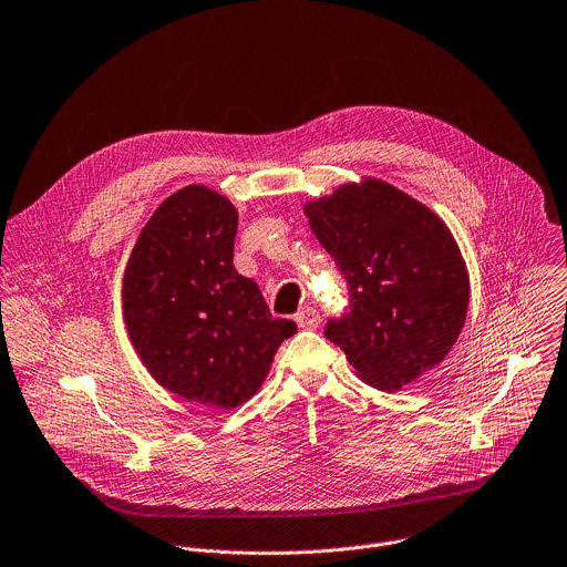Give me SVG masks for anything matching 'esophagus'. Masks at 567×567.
I'll return each instance as SVG.
<instances>
[{"instance_id": "obj_1", "label": "esophagus", "mask_w": 567, "mask_h": 567, "mask_svg": "<svg viewBox=\"0 0 567 567\" xmlns=\"http://www.w3.org/2000/svg\"><path fill=\"white\" fill-rule=\"evenodd\" d=\"M296 322L298 327L302 329H316L320 324V313L313 309V307H302L298 313H296Z\"/></svg>"}]
</instances>
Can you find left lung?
<instances>
[{
    "label": "left lung",
    "instance_id": "1",
    "mask_svg": "<svg viewBox=\"0 0 567 567\" xmlns=\"http://www.w3.org/2000/svg\"><path fill=\"white\" fill-rule=\"evenodd\" d=\"M309 225L349 287L329 318L360 380L398 391L437 367L468 311V271L449 227L398 187L369 178L307 203Z\"/></svg>",
    "mask_w": 567,
    "mask_h": 567
}]
</instances>
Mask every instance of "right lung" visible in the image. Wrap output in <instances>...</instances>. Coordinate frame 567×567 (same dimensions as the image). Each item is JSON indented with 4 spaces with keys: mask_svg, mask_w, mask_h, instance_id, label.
<instances>
[{
    "mask_svg": "<svg viewBox=\"0 0 567 567\" xmlns=\"http://www.w3.org/2000/svg\"><path fill=\"white\" fill-rule=\"evenodd\" d=\"M236 229L225 196L183 187L145 223L123 276L125 327L145 369L178 398L216 409L249 400L296 333L236 271Z\"/></svg>",
    "mask_w": 567,
    "mask_h": 567,
    "instance_id": "obj_1",
    "label": "right lung"
}]
</instances>
